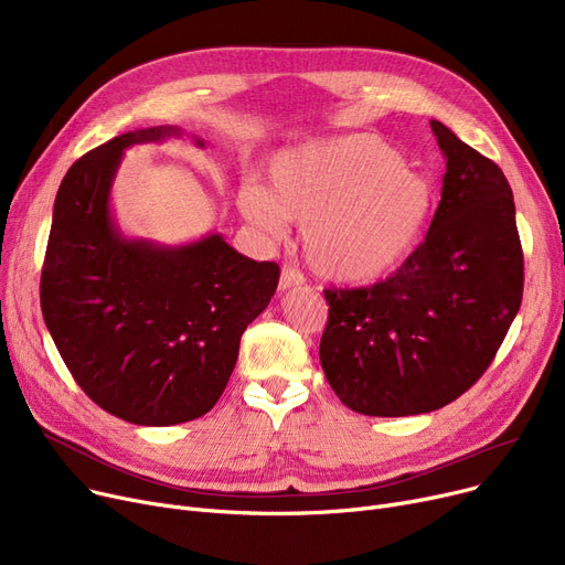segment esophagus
<instances>
[{"label":"esophagus","instance_id":"34e87169","mask_svg":"<svg viewBox=\"0 0 565 565\" xmlns=\"http://www.w3.org/2000/svg\"><path fill=\"white\" fill-rule=\"evenodd\" d=\"M302 284H305V277L298 270H292V267H284L281 277H279V290H288V288L302 286Z\"/></svg>","mask_w":565,"mask_h":565}]
</instances>
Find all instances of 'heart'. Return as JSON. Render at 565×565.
Returning a JSON list of instances; mask_svg holds the SVG:
<instances>
[{"label":"heart","instance_id":"heart-1","mask_svg":"<svg viewBox=\"0 0 565 565\" xmlns=\"http://www.w3.org/2000/svg\"><path fill=\"white\" fill-rule=\"evenodd\" d=\"M241 213L265 235L302 224L311 273L362 286L390 277L419 249L435 213V188L375 135H341L292 146L270 162V188L247 181Z\"/></svg>","mask_w":565,"mask_h":565}]
</instances>
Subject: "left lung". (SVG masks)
I'll list each match as a JSON object with an SVG mask.
<instances>
[{"instance_id":"left-lung-1","label":"left lung","mask_w":565,"mask_h":565,"mask_svg":"<svg viewBox=\"0 0 565 565\" xmlns=\"http://www.w3.org/2000/svg\"><path fill=\"white\" fill-rule=\"evenodd\" d=\"M447 160L426 241L380 284L324 290L320 364L341 403L409 417L465 394L520 311L524 263L503 171L430 121Z\"/></svg>"}]
</instances>
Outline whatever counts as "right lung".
<instances>
[{"label":"right lung","mask_w":565,"mask_h":565,"mask_svg":"<svg viewBox=\"0 0 565 565\" xmlns=\"http://www.w3.org/2000/svg\"><path fill=\"white\" fill-rule=\"evenodd\" d=\"M171 137L183 130L118 135L68 169L41 275L43 318L68 371L88 398L137 426L185 424L213 409L243 332L279 284L277 263L237 254L222 233L160 245L118 226L111 188L124 153Z\"/></svg>","instance_id":"add662e5"}]
</instances>
